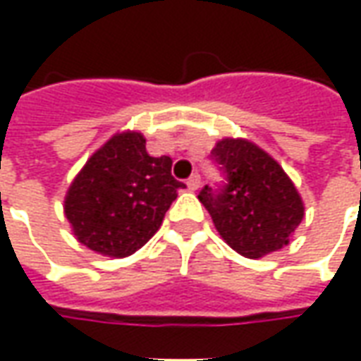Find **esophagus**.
<instances>
[{
	"label": "esophagus",
	"instance_id": "34e87169",
	"mask_svg": "<svg viewBox=\"0 0 361 361\" xmlns=\"http://www.w3.org/2000/svg\"><path fill=\"white\" fill-rule=\"evenodd\" d=\"M188 188L191 189V191H197V189L201 188V176H199V173H193V176L189 178Z\"/></svg>",
	"mask_w": 361,
	"mask_h": 361
}]
</instances>
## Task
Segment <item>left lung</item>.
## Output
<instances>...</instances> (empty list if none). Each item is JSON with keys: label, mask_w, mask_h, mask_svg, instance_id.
Segmentation results:
<instances>
[{"label": "left lung", "mask_w": 361, "mask_h": 361, "mask_svg": "<svg viewBox=\"0 0 361 361\" xmlns=\"http://www.w3.org/2000/svg\"><path fill=\"white\" fill-rule=\"evenodd\" d=\"M211 157L226 183L204 185L199 201L222 240L247 259L288 245L303 219V201L282 166L245 139H222Z\"/></svg>", "instance_id": "1"}]
</instances>
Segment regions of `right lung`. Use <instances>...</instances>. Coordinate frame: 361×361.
Instances as JSON below:
<instances>
[{"label": "right lung", "mask_w": 361, "mask_h": 361, "mask_svg": "<svg viewBox=\"0 0 361 361\" xmlns=\"http://www.w3.org/2000/svg\"><path fill=\"white\" fill-rule=\"evenodd\" d=\"M141 133L111 137L87 160L66 195L75 238L108 257H127L149 242L178 189L172 158L150 157Z\"/></svg>", "instance_id": "add662e5"}]
</instances>
